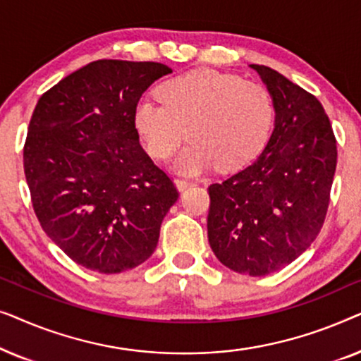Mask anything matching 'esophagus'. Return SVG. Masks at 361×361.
Listing matches in <instances>:
<instances>
[{"instance_id":"esophagus-1","label":"esophagus","mask_w":361,"mask_h":361,"mask_svg":"<svg viewBox=\"0 0 361 361\" xmlns=\"http://www.w3.org/2000/svg\"><path fill=\"white\" fill-rule=\"evenodd\" d=\"M174 184H176L177 189H179V190L182 192V190H185L187 187L194 185V182H192V180H185V179H176Z\"/></svg>"}]
</instances>
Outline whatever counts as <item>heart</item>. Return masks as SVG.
Returning <instances> with one entry per match:
<instances>
[{"label": "heart", "mask_w": 361, "mask_h": 361, "mask_svg": "<svg viewBox=\"0 0 361 361\" xmlns=\"http://www.w3.org/2000/svg\"><path fill=\"white\" fill-rule=\"evenodd\" d=\"M159 93L162 102H137L135 126L154 159L169 157L190 137L172 161L182 174L245 166L264 146L274 121L273 98L263 85L212 68L171 78Z\"/></svg>", "instance_id": "b5f03b06"}]
</instances>
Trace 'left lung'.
<instances>
[{
    "mask_svg": "<svg viewBox=\"0 0 361 361\" xmlns=\"http://www.w3.org/2000/svg\"><path fill=\"white\" fill-rule=\"evenodd\" d=\"M274 103V130L259 156L209 187V243L226 268L266 276L299 258L322 228L337 141L314 95L251 63Z\"/></svg>",
    "mask_w": 361,
    "mask_h": 361,
    "instance_id": "left-lung-1",
    "label": "left lung"
}]
</instances>
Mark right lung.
Listing matches in <instances>:
<instances>
[{
	"instance_id": "obj_1",
	"label": "right lung",
	"mask_w": 361,
	"mask_h": 361,
	"mask_svg": "<svg viewBox=\"0 0 361 361\" xmlns=\"http://www.w3.org/2000/svg\"><path fill=\"white\" fill-rule=\"evenodd\" d=\"M157 62L95 61L39 98L24 145V174L39 224L83 268L115 274L154 253L179 199L140 145L135 108Z\"/></svg>"
}]
</instances>
